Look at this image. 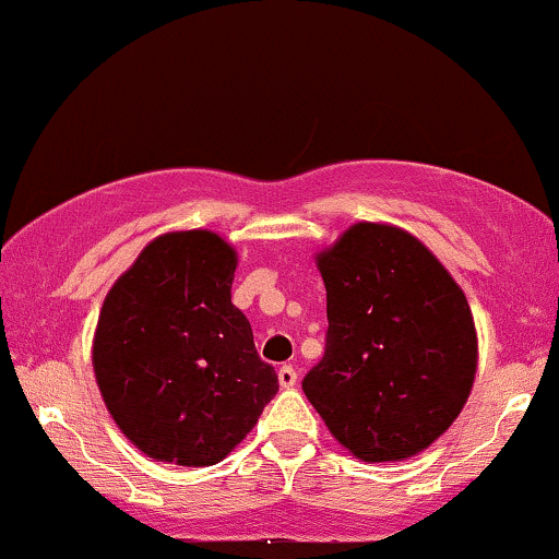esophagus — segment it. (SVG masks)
<instances>
[{"label":"esophagus","instance_id":"obj_1","mask_svg":"<svg viewBox=\"0 0 559 559\" xmlns=\"http://www.w3.org/2000/svg\"><path fill=\"white\" fill-rule=\"evenodd\" d=\"M278 383L284 389H292L294 383H297V370H294L292 365H281V368H278Z\"/></svg>","mask_w":559,"mask_h":559}]
</instances>
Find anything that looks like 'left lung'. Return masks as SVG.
<instances>
[{"label": "left lung", "instance_id": "8db88e82", "mask_svg": "<svg viewBox=\"0 0 559 559\" xmlns=\"http://www.w3.org/2000/svg\"><path fill=\"white\" fill-rule=\"evenodd\" d=\"M325 352L301 391L365 463L418 454L465 407L478 362L463 288L407 230L357 223L318 254Z\"/></svg>", "mask_w": 559, "mask_h": 559}]
</instances>
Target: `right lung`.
I'll list each match as a JSON object with an SVG mask.
<instances>
[{"instance_id":"right-lung-1","label":"right lung","mask_w":559,"mask_h":559,"mask_svg":"<svg viewBox=\"0 0 559 559\" xmlns=\"http://www.w3.org/2000/svg\"><path fill=\"white\" fill-rule=\"evenodd\" d=\"M234 271L236 252L217 234H165L102 305L96 383L120 431L159 463H221L278 391L230 301Z\"/></svg>"}]
</instances>
